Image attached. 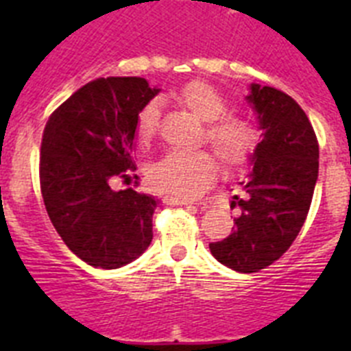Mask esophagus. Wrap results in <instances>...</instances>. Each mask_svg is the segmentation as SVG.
Here are the masks:
<instances>
[{
  "instance_id": "34e87169",
  "label": "esophagus",
  "mask_w": 351,
  "mask_h": 351,
  "mask_svg": "<svg viewBox=\"0 0 351 351\" xmlns=\"http://www.w3.org/2000/svg\"><path fill=\"white\" fill-rule=\"evenodd\" d=\"M167 204H170V206H191L193 202H190V200H184V198H178V197H167L165 198Z\"/></svg>"
}]
</instances>
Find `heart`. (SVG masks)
Here are the masks:
<instances>
[{
    "label": "heart",
    "mask_w": 351,
    "mask_h": 351,
    "mask_svg": "<svg viewBox=\"0 0 351 351\" xmlns=\"http://www.w3.org/2000/svg\"><path fill=\"white\" fill-rule=\"evenodd\" d=\"M182 104L206 123L204 137L213 145L221 163L228 169L243 165L258 144V132L250 119L241 116H223L226 101L213 86L195 80L184 86L179 95ZM160 123V107L149 101L141 108L135 121V138L147 144L154 137ZM218 173V163L209 151H170L147 169L151 184L160 191L181 198H193L207 190Z\"/></svg>",
    "instance_id": "1"
}]
</instances>
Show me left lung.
<instances>
[{"instance_id":"1","label":"left lung","mask_w":351,"mask_h":351,"mask_svg":"<svg viewBox=\"0 0 351 351\" xmlns=\"http://www.w3.org/2000/svg\"><path fill=\"white\" fill-rule=\"evenodd\" d=\"M258 119L262 141L250 156L251 170L234 195L235 230L209 250L237 272H258L280 258L302 228L318 179V141L308 116L291 96L250 84L246 96Z\"/></svg>"}]
</instances>
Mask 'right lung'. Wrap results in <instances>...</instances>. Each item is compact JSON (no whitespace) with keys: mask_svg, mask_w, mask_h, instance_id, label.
I'll return each instance as SVG.
<instances>
[{"mask_svg":"<svg viewBox=\"0 0 351 351\" xmlns=\"http://www.w3.org/2000/svg\"><path fill=\"white\" fill-rule=\"evenodd\" d=\"M160 91L141 77L96 79L56 108L43 130V204L68 250L91 267H123L153 241L160 200L112 184L137 170L135 121Z\"/></svg>","mask_w":351,"mask_h":351,"instance_id":"obj_1","label":"right lung"}]
</instances>
